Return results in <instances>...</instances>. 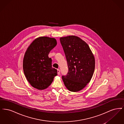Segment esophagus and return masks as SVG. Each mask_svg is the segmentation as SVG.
Instances as JSON below:
<instances>
[{
	"label": "esophagus",
	"mask_w": 124,
	"mask_h": 124,
	"mask_svg": "<svg viewBox=\"0 0 124 124\" xmlns=\"http://www.w3.org/2000/svg\"><path fill=\"white\" fill-rule=\"evenodd\" d=\"M57 71H58V74L59 75L60 74V70L59 69H57Z\"/></svg>",
	"instance_id": "1"
}]
</instances>
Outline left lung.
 Wrapping results in <instances>:
<instances>
[{"label": "left lung", "mask_w": 124, "mask_h": 124, "mask_svg": "<svg viewBox=\"0 0 124 124\" xmlns=\"http://www.w3.org/2000/svg\"><path fill=\"white\" fill-rule=\"evenodd\" d=\"M68 67L66 75L62 76L65 87L77 92L90 81L94 73L95 59L86 42L75 36L60 38Z\"/></svg>", "instance_id": "1"}]
</instances>
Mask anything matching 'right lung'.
<instances>
[{"mask_svg": "<svg viewBox=\"0 0 124 124\" xmlns=\"http://www.w3.org/2000/svg\"><path fill=\"white\" fill-rule=\"evenodd\" d=\"M57 45L54 38L40 37L28 47L24 55L23 67L25 76L31 85L38 90H44L57 75V69L52 67L50 52Z\"/></svg>", "mask_w": 124, "mask_h": 124, "instance_id": "1", "label": "right lung"}]
</instances>
